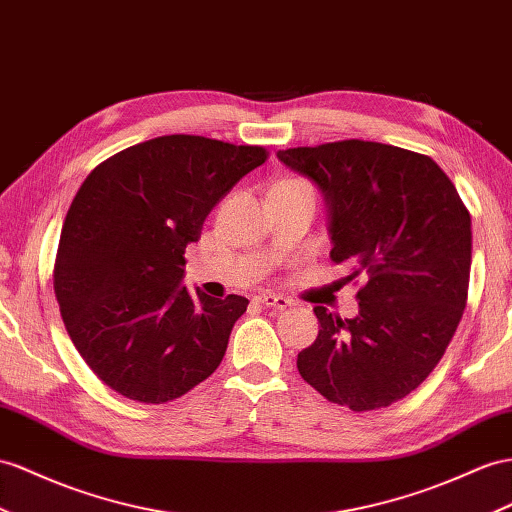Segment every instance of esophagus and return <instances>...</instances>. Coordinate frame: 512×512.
Returning a JSON list of instances; mask_svg holds the SVG:
<instances>
[{
	"label": "esophagus",
	"mask_w": 512,
	"mask_h": 512,
	"mask_svg": "<svg viewBox=\"0 0 512 512\" xmlns=\"http://www.w3.org/2000/svg\"><path fill=\"white\" fill-rule=\"evenodd\" d=\"M257 303H261L264 307H274V309H287L292 305L290 298L285 296H279V294H272V292H266V294H259L257 296Z\"/></svg>",
	"instance_id": "obj_1"
}]
</instances>
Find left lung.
Returning <instances> with one entry per match:
<instances>
[{"label":"left lung","mask_w":512,"mask_h":512,"mask_svg":"<svg viewBox=\"0 0 512 512\" xmlns=\"http://www.w3.org/2000/svg\"><path fill=\"white\" fill-rule=\"evenodd\" d=\"M320 188L331 259L365 283L359 313L316 307V342L298 372L326 400L374 411L409 396L435 370L461 322L471 266V218L428 155L365 140L277 153Z\"/></svg>","instance_id":"obj_1"}]
</instances>
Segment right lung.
<instances>
[{
    "mask_svg": "<svg viewBox=\"0 0 512 512\" xmlns=\"http://www.w3.org/2000/svg\"><path fill=\"white\" fill-rule=\"evenodd\" d=\"M264 147L160 136L99 164L64 220L54 290L71 342L121 396L162 404L212 376L248 300L190 294L186 246Z\"/></svg>",
    "mask_w": 512,
    "mask_h": 512,
    "instance_id": "1",
    "label": "right lung"
}]
</instances>
